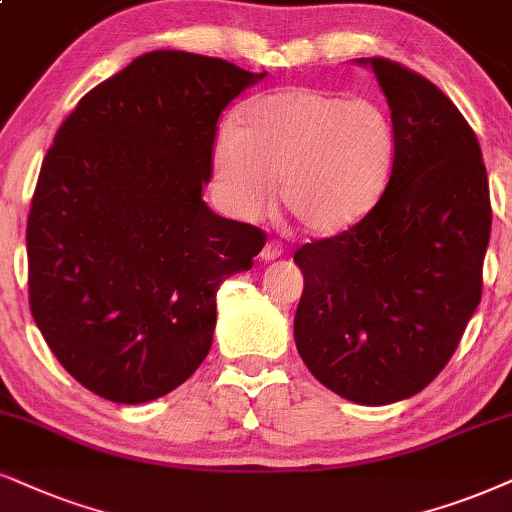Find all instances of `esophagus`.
Here are the masks:
<instances>
[{
	"label": "esophagus",
	"instance_id": "34e87169",
	"mask_svg": "<svg viewBox=\"0 0 512 512\" xmlns=\"http://www.w3.org/2000/svg\"><path fill=\"white\" fill-rule=\"evenodd\" d=\"M281 255H283L281 245H278L276 241H267V243H264L262 252H260V260H262V262H274V260H278V257H281Z\"/></svg>",
	"mask_w": 512,
	"mask_h": 512
}]
</instances>
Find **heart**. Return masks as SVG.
I'll use <instances>...</instances> for the list:
<instances>
[{
    "mask_svg": "<svg viewBox=\"0 0 512 512\" xmlns=\"http://www.w3.org/2000/svg\"><path fill=\"white\" fill-rule=\"evenodd\" d=\"M394 127L378 103L295 87L252 99L212 144L224 208L255 219L274 200L314 236L359 224L383 193Z\"/></svg>",
    "mask_w": 512,
    "mask_h": 512,
    "instance_id": "b5f03b06",
    "label": "heart"
}]
</instances>
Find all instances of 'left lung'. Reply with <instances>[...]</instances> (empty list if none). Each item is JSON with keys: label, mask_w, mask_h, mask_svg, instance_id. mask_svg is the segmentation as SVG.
Instances as JSON below:
<instances>
[{"label": "left lung", "mask_w": 512, "mask_h": 512, "mask_svg": "<svg viewBox=\"0 0 512 512\" xmlns=\"http://www.w3.org/2000/svg\"><path fill=\"white\" fill-rule=\"evenodd\" d=\"M371 68L392 111L394 158L375 208L345 234L302 245L295 345L321 385L385 406L437 378L482 297L489 181L475 132L425 77Z\"/></svg>", "instance_id": "left-lung-1"}]
</instances>
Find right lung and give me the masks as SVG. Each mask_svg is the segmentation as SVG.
<instances>
[{"label": "right lung", "instance_id": "1", "mask_svg": "<svg viewBox=\"0 0 512 512\" xmlns=\"http://www.w3.org/2000/svg\"><path fill=\"white\" fill-rule=\"evenodd\" d=\"M267 73L151 51L94 87L56 132L28 217L30 312L77 383L146 404L212 347L217 290L252 269L255 226L203 200L219 115Z\"/></svg>", "mask_w": 512, "mask_h": 512}]
</instances>
